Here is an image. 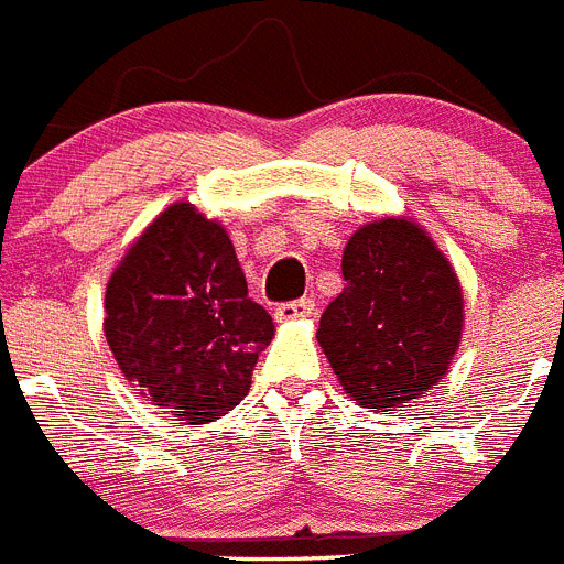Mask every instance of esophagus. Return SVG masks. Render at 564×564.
<instances>
[{
	"mask_svg": "<svg viewBox=\"0 0 564 564\" xmlns=\"http://www.w3.org/2000/svg\"><path fill=\"white\" fill-rule=\"evenodd\" d=\"M317 306L312 297H301V301H292V303H281L275 310V317L281 323L289 321H306V317H315Z\"/></svg>",
	"mask_w": 564,
	"mask_h": 564,
	"instance_id": "1",
	"label": "esophagus"
}]
</instances>
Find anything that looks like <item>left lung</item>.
<instances>
[{"mask_svg": "<svg viewBox=\"0 0 564 564\" xmlns=\"http://www.w3.org/2000/svg\"><path fill=\"white\" fill-rule=\"evenodd\" d=\"M343 281L317 329L323 355L364 409L403 411L457 355L465 321L457 272L420 224L380 218L343 249Z\"/></svg>", "mask_w": 564, "mask_h": 564, "instance_id": "8db88e82", "label": "left lung"}]
</instances>
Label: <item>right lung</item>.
I'll list each match as a JSON object with an SVG mask.
<instances>
[{
	"label": "right lung",
	"instance_id": "right-lung-1",
	"mask_svg": "<svg viewBox=\"0 0 564 564\" xmlns=\"http://www.w3.org/2000/svg\"><path fill=\"white\" fill-rule=\"evenodd\" d=\"M105 337L121 375L187 425L221 420L247 398L275 323L247 295L227 229L178 200L112 269Z\"/></svg>",
	"mask_w": 564,
	"mask_h": 564
}]
</instances>
